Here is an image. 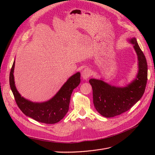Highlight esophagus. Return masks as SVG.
Returning <instances> with one entry per match:
<instances>
[{
	"label": "esophagus",
	"instance_id": "1",
	"mask_svg": "<svg viewBox=\"0 0 155 155\" xmlns=\"http://www.w3.org/2000/svg\"><path fill=\"white\" fill-rule=\"evenodd\" d=\"M92 75L91 71L88 68H85L82 72V77L84 80H87Z\"/></svg>",
	"mask_w": 155,
	"mask_h": 155
}]
</instances>
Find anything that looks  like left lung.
<instances>
[{
	"label": "left lung",
	"mask_w": 155,
	"mask_h": 155,
	"mask_svg": "<svg viewBox=\"0 0 155 155\" xmlns=\"http://www.w3.org/2000/svg\"><path fill=\"white\" fill-rule=\"evenodd\" d=\"M130 43L133 45L137 55L138 73L132 82L124 87L112 86L101 80H89L92 87L93 102L95 109L105 117L121 114L131 109L141 98L147 83L148 64L145 56L133 38Z\"/></svg>",
	"instance_id": "1"
}]
</instances>
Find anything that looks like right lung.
<instances>
[{
	"label": "right lung",
	"instance_id": "obj_1",
	"mask_svg": "<svg viewBox=\"0 0 155 155\" xmlns=\"http://www.w3.org/2000/svg\"><path fill=\"white\" fill-rule=\"evenodd\" d=\"M14 61L9 76V84L16 104L26 116L45 124H54L61 120L69 109L70 97L73 89L80 83V73L70 77L52 99L44 102H32L24 99L15 86Z\"/></svg>",
	"mask_w": 155,
	"mask_h": 155
}]
</instances>
